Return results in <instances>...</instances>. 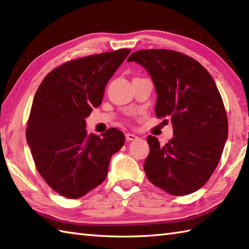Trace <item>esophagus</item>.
I'll use <instances>...</instances> for the list:
<instances>
[{"label": "esophagus", "mask_w": 249, "mask_h": 249, "mask_svg": "<svg viewBox=\"0 0 249 249\" xmlns=\"http://www.w3.org/2000/svg\"><path fill=\"white\" fill-rule=\"evenodd\" d=\"M125 138H126V141H134L136 139H138V137L134 134H126Z\"/></svg>", "instance_id": "esophagus-1"}]
</instances>
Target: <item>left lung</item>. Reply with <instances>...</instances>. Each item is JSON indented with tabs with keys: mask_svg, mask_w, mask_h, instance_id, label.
<instances>
[{
	"mask_svg": "<svg viewBox=\"0 0 249 249\" xmlns=\"http://www.w3.org/2000/svg\"><path fill=\"white\" fill-rule=\"evenodd\" d=\"M128 62L149 72L157 94L155 114L170 120L173 138L160 145L147 137V178L174 196L189 195L208 182L228 138V120L218 89L209 71L193 57L165 49L139 50Z\"/></svg>",
	"mask_w": 249,
	"mask_h": 249,
	"instance_id": "1",
	"label": "left lung"
}]
</instances>
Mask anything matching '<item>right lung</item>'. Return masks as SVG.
<instances>
[{
	"label": "right lung",
	"instance_id": "1",
	"mask_svg": "<svg viewBox=\"0 0 249 249\" xmlns=\"http://www.w3.org/2000/svg\"><path fill=\"white\" fill-rule=\"evenodd\" d=\"M121 49L67 62L45 77L36 91L26 141L37 170L57 194L77 199L102 184L121 130L87 133L86 119L102 104L106 84L129 54Z\"/></svg>",
	"mask_w": 249,
	"mask_h": 249
}]
</instances>
